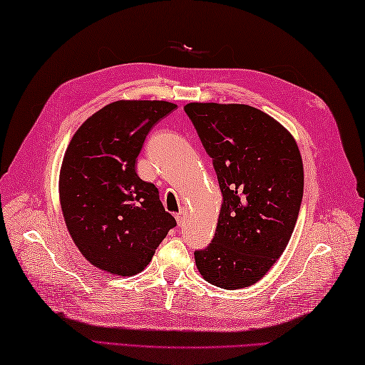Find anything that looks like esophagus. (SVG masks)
Listing matches in <instances>:
<instances>
[{"mask_svg":"<svg viewBox=\"0 0 365 365\" xmlns=\"http://www.w3.org/2000/svg\"><path fill=\"white\" fill-rule=\"evenodd\" d=\"M185 216H187V212H185V210H180L178 213H175V220H177L178 226L185 222Z\"/></svg>","mask_w":365,"mask_h":365,"instance_id":"1","label":"esophagus"}]
</instances>
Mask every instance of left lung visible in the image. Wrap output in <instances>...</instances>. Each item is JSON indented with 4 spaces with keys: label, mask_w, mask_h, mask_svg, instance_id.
Returning a JSON list of instances; mask_svg holds the SVG:
<instances>
[{
    "label": "left lung",
    "mask_w": 365,
    "mask_h": 365,
    "mask_svg": "<svg viewBox=\"0 0 365 365\" xmlns=\"http://www.w3.org/2000/svg\"><path fill=\"white\" fill-rule=\"evenodd\" d=\"M222 192L212 243L195 252L207 282L227 290L267 274L290 242L298 220L304 169L293 136L250 105L185 106Z\"/></svg>",
    "instance_id": "left-lung-1"
}]
</instances>
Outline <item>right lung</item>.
Masks as SVG:
<instances>
[{
	"label": "right lung",
	"instance_id": "right-lung-1",
	"mask_svg": "<svg viewBox=\"0 0 365 365\" xmlns=\"http://www.w3.org/2000/svg\"><path fill=\"white\" fill-rule=\"evenodd\" d=\"M177 105L119 100L76 130L59 174V200L73 243L92 265L133 276L152 260L174 216L158 188L136 174L145 136Z\"/></svg>",
	"mask_w": 365,
	"mask_h": 365
}]
</instances>
